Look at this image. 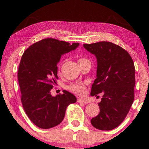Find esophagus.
<instances>
[{"label": "esophagus", "instance_id": "esophagus-1", "mask_svg": "<svg viewBox=\"0 0 149 149\" xmlns=\"http://www.w3.org/2000/svg\"><path fill=\"white\" fill-rule=\"evenodd\" d=\"M77 101L78 103H83V104H86V102L85 100L81 99V98H78Z\"/></svg>", "mask_w": 149, "mask_h": 149}]
</instances>
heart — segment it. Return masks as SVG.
Here are the masks:
<instances>
[{"label":"heart","mask_w":149,"mask_h":149,"mask_svg":"<svg viewBox=\"0 0 149 149\" xmlns=\"http://www.w3.org/2000/svg\"><path fill=\"white\" fill-rule=\"evenodd\" d=\"M87 59L81 58L79 59V61H86ZM68 88L73 93L78 94V95H83L85 93L86 91V84L84 83H73L68 86Z\"/></svg>","instance_id":"1"}]
</instances>
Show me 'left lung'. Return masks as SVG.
<instances>
[{"instance_id":"8db88e82","label":"left lung","mask_w":149,"mask_h":149,"mask_svg":"<svg viewBox=\"0 0 149 149\" xmlns=\"http://www.w3.org/2000/svg\"><path fill=\"white\" fill-rule=\"evenodd\" d=\"M83 47L97 58L96 79L91 95L102 94L99 114L91 123L98 130H111L124 120L133 104L136 84L133 60L125 49L109 42L85 44Z\"/></svg>"}]
</instances>
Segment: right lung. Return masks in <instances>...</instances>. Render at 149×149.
<instances>
[{
	"instance_id": "1",
	"label": "right lung",
	"mask_w": 149,
	"mask_h": 149,
	"mask_svg": "<svg viewBox=\"0 0 149 149\" xmlns=\"http://www.w3.org/2000/svg\"><path fill=\"white\" fill-rule=\"evenodd\" d=\"M79 45L49 38L34 43L23 54L17 73L21 100L30 120L40 128L57 126L67 107L77 101L66 91L56 96H51L50 91L58 79L56 65L61 56Z\"/></svg>"
}]
</instances>
